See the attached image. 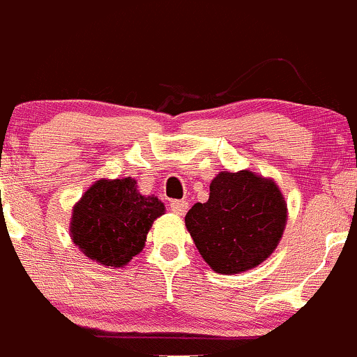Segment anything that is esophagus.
<instances>
[{
  "label": "esophagus",
  "instance_id": "obj_1",
  "mask_svg": "<svg viewBox=\"0 0 357 357\" xmlns=\"http://www.w3.org/2000/svg\"><path fill=\"white\" fill-rule=\"evenodd\" d=\"M169 208L176 213V215H185L186 210H188V202L186 200H172L169 204Z\"/></svg>",
  "mask_w": 357,
  "mask_h": 357
}]
</instances>
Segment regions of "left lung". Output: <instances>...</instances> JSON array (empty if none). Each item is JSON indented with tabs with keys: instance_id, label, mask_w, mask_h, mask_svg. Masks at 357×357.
Returning a JSON list of instances; mask_svg holds the SVG:
<instances>
[{
	"instance_id": "1",
	"label": "left lung",
	"mask_w": 357,
	"mask_h": 357,
	"mask_svg": "<svg viewBox=\"0 0 357 357\" xmlns=\"http://www.w3.org/2000/svg\"><path fill=\"white\" fill-rule=\"evenodd\" d=\"M287 220L279 186L251 171H222L210 183L205 204L185 217L195 245L217 273L258 267L273 253Z\"/></svg>"
}]
</instances>
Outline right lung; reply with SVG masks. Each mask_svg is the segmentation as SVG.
Instances as JSON below:
<instances>
[{"label": "right lung", "instance_id": "right-lung-1", "mask_svg": "<svg viewBox=\"0 0 357 357\" xmlns=\"http://www.w3.org/2000/svg\"><path fill=\"white\" fill-rule=\"evenodd\" d=\"M157 197H145L133 178L99 179L73 207L70 234L90 260L123 267L144 250L149 229L164 213Z\"/></svg>", "mask_w": 357, "mask_h": 357}]
</instances>
